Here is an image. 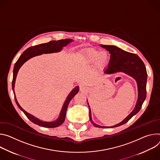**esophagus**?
<instances>
[{"mask_svg":"<svg viewBox=\"0 0 160 160\" xmlns=\"http://www.w3.org/2000/svg\"><path fill=\"white\" fill-rule=\"evenodd\" d=\"M87 88L86 86V85L84 84H81L80 85V91L82 92H84L85 91H86Z\"/></svg>","mask_w":160,"mask_h":160,"instance_id":"esophagus-1","label":"esophagus"}]
</instances>
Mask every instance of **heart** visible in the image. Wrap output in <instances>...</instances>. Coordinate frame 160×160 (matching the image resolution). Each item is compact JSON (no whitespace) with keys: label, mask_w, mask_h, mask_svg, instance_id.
<instances>
[{"label":"heart","mask_w":160,"mask_h":160,"mask_svg":"<svg viewBox=\"0 0 160 160\" xmlns=\"http://www.w3.org/2000/svg\"><path fill=\"white\" fill-rule=\"evenodd\" d=\"M78 58L82 65H89L95 63L99 67L104 66L109 60V56L107 52L105 51L100 52L93 49L80 53Z\"/></svg>","instance_id":"1"}]
</instances>
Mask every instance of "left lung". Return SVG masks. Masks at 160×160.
Wrapping results in <instances>:
<instances>
[{
  "label": "left lung",
  "mask_w": 160,
  "mask_h": 160,
  "mask_svg": "<svg viewBox=\"0 0 160 160\" xmlns=\"http://www.w3.org/2000/svg\"><path fill=\"white\" fill-rule=\"evenodd\" d=\"M100 46L109 51L111 58L107 68L104 70L105 74H113L117 72H123L133 78L137 84L138 98L135 108L131 113L121 122L112 127H104L97 125L92 118L91 109L88 102L90 110V119L93 125L98 128H109L119 127L128 122L134 115L137 114L140 110L146 98V84L148 74L144 62L136 54L124 51L121 48L112 45H103Z\"/></svg>",
  "instance_id": "8db88e82"
}]
</instances>
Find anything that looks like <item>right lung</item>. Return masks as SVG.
<instances>
[{
    "instance_id": "1",
    "label": "right lung",
    "mask_w": 160,
    "mask_h": 160,
    "mask_svg": "<svg viewBox=\"0 0 160 160\" xmlns=\"http://www.w3.org/2000/svg\"><path fill=\"white\" fill-rule=\"evenodd\" d=\"M73 41L72 39H62L59 41H51L49 42L44 43V44H41L35 46H32L27 49L23 52V54L21 55L18 60L16 62L14 69H13V78L12 81V89L14 95V99L15 102L18 106V108L20 109L21 111H22L24 114L26 115V116L34 124L36 125L46 127V128H56L61 125L64 122L65 119V115L67 109L68 108V105L70 102V100L72 99V98L78 93L79 90V87L78 86H76L74 89L70 92V93L68 95L66 100H65L62 108L61 109V111L60 112V115L58 118L53 121H44L42 120H40L39 119L35 118L33 115L29 114L27 111H25L19 103L18 102V100L16 99V95H15V92H14V84L15 81L16 79V76L18 72L19 69L20 67L29 59L39 56L42 54H48V53H53V52H58L61 51L63 49V47L67 46L68 44L72 42Z\"/></svg>"
}]
</instances>
